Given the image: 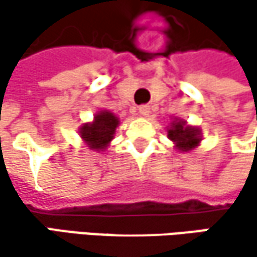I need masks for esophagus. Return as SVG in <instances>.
<instances>
[{
    "label": "esophagus",
    "mask_w": 257,
    "mask_h": 257,
    "mask_svg": "<svg viewBox=\"0 0 257 257\" xmlns=\"http://www.w3.org/2000/svg\"><path fill=\"white\" fill-rule=\"evenodd\" d=\"M138 111H140V114H141V116L147 117V116L150 114V107H149V105H141V107L138 108Z\"/></svg>",
    "instance_id": "1"
}]
</instances>
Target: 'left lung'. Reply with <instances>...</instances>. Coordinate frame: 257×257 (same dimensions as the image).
Returning <instances> with one entry per match:
<instances>
[{"label":"left lung","instance_id":"obj_1","mask_svg":"<svg viewBox=\"0 0 257 257\" xmlns=\"http://www.w3.org/2000/svg\"><path fill=\"white\" fill-rule=\"evenodd\" d=\"M167 134L168 138L174 143V149L179 150L180 153L196 149L202 141L201 129L187 125V122L180 117H174L170 122V125L167 126Z\"/></svg>","mask_w":257,"mask_h":257}]
</instances>
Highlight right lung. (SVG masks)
<instances>
[{"label": "right lung", "mask_w": 257, "mask_h": 257, "mask_svg": "<svg viewBox=\"0 0 257 257\" xmlns=\"http://www.w3.org/2000/svg\"><path fill=\"white\" fill-rule=\"evenodd\" d=\"M119 117L110 110H99L93 116L92 122L83 123L78 128L80 138L83 143L93 152H105L110 143L116 135V129L119 126Z\"/></svg>", "instance_id": "obj_1"}]
</instances>
